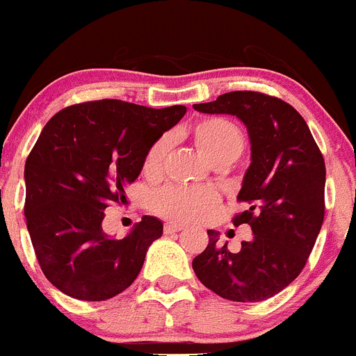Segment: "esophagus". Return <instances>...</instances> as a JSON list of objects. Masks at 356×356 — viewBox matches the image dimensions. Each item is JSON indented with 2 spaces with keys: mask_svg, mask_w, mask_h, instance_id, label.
Wrapping results in <instances>:
<instances>
[{
  "mask_svg": "<svg viewBox=\"0 0 356 356\" xmlns=\"http://www.w3.org/2000/svg\"><path fill=\"white\" fill-rule=\"evenodd\" d=\"M163 231H165V234H174V232L182 231V225L181 224H165Z\"/></svg>",
  "mask_w": 356,
  "mask_h": 356,
  "instance_id": "esophagus-1",
  "label": "esophagus"
}]
</instances>
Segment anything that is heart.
<instances>
[{"mask_svg": "<svg viewBox=\"0 0 356 356\" xmlns=\"http://www.w3.org/2000/svg\"><path fill=\"white\" fill-rule=\"evenodd\" d=\"M191 138L200 153L213 165H229L238 160L246 148L241 127L224 117L201 118L191 127ZM168 139L160 138L152 145L143 161V174L158 179L163 170ZM218 207V195L213 189L186 188L168 184L153 193L152 210L167 220L189 224L207 218Z\"/></svg>", "mask_w": 356, "mask_h": 356, "instance_id": "obj_1", "label": "heart"}]
</instances>
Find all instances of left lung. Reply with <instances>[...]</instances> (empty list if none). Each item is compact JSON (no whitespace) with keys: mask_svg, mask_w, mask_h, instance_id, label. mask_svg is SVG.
Wrapping results in <instances>:
<instances>
[{"mask_svg":"<svg viewBox=\"0 0 356 356\" xmlns=\"http://www.w3.org/2000/svg\"><path fill=\"white\" fill-rule=\"evenodd\" d=\"M203 113H231L245 122L251 165L238 195L246 210L236 227L253 231L231 253L208 231V246L193 260L201 284L220 298L254 303L272 298L303 270L325 213V163L307 122L281 98L260 91H231L200 103Z\"/></svg>","mask_w":356,"mask_h":356,"instance_id":"left-lung-1","label":"left lung"}]
</instances>
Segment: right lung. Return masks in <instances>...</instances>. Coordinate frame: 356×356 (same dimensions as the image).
<instances>
[{"label": "right lung", "instance_id": "obj_1", "mask_svg": "<svg viewBox=\"0 0 356 356\" xmlns=\"http://www.w3.org/2000/svg\"><path fill=\"white\" fill-rule=\"evenodd\" d=\"M186 106L148 108L122 99L65 106L49 118L25 161V218L42 274L67 296L103 301L127 289L163 232L143 217L124 239L105 236V208L125 204L153 143Z\"/></svg>", "mask_w": 356, "mask_h": 356}]
</instances>
